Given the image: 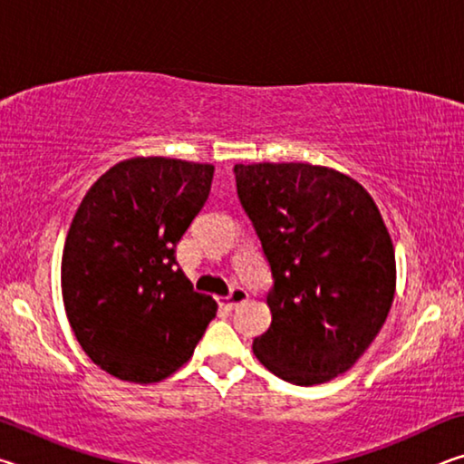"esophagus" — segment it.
<instances>
[{
	"instance_id": "1",
	"label": "esophagus",
	"mask_w": 464,
	"mask_h": 464,
	"mask_svg": "<svg viewBox=\"0 0 464 464\" xmlns=\"http://www.w3.org/2000/svg\"><path fill=\"white\" fill-rule=\"evenodd\" d=\"M247 290L246 288H241V286H233L231 288V293L227 295V296H223V301H221V304L223 307H227V309H235V307H239V304H243L247 301Z\"/></svg>"
}]
</instances>
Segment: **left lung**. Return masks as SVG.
I'll return each mask as SVG.
<instances>
[{"label": "left lung", "instance_id": "8db88e82", "mask_svg": "<svg viewBox=\"0 0 464 464\" xmlns=\"http://www.w3.org/2000/svg\"><path fill=\"white\" fill-rule=\"evenodd\" d=\"M243 210L274 285L254 354L282 381L311 387L354 366L395 295V249L362 186L309 163H237Z\"/></svg>", "mask_w": 464, "mask_h": 464}]
</instances>
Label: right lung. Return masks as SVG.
<instances>
[{
	"label": "right lung",
	"mask_w": 464,
	"mask_h": 464,
	"mask_svg": "<svg viewBox=\"0 0 464 464\" xmlns=\"http://www.w3.org/2000/svg\"><path fill=\"white\" fill-rule=\"evenodd\" d=\"M213 174L208 163L132 157L77 208L63 249V303L85 354L116 379L163 381L217 315L215 298L196 293L176 262Z\"/></svg>",
	"instance_id": "add662e5"
}]
</instances>
